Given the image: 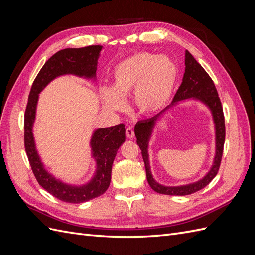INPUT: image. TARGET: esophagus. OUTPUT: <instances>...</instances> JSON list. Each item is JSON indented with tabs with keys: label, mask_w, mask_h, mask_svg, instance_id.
Segmentation results:
<instances>
[{
	"label": "esophagus",
	"mask_w": 255,
	"mask_h": 255,
	"mask_svg": "<svg viewBox=\"0 0 255 255\" xmlns=\"http://www.w3.org/2000/svg\"><path fill=\"white\" fill-rule=\"evenodd\" d=\"M126 135H127V137H128V138H133V137L135 136V133H134V129H133V128L128 127V128H126Z\"/></svg>",
	"instance_id": "1"
}]
</instances>
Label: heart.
I'll use <instances>...</instances> for the list:
<instances>
[{
  "label": "heart",
  "mask_w": 255,
  "mask_h": 255,
  "mask_svg": "<svg viewBox=\"0 0 255 255\" xmlns=\"http://www.w3.org/2000/svg\"><path fill=\"white\" fill-rule=\"evenodd\" d=\"M177 75L179 70L171 59L150 52L134 54L115 67L113 88L101 89L103 103L111 111H123L125 98L134 92L140 112L155 113L170 99Z\"/></svg>",
  "instance_id": "1"
}]
</instances>
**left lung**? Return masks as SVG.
<instances>
[{"instance_id":"8db88e82","label":"left lung","mask_w":255,"mask_h":255,"mask_svg":"<svg viewBox=\"0 0 255 255\" xmlns=\"http://www.w3.org/2000/svg\"><path fill=\"white\" fill-rule=\"evenodd\" d=\"M189 98L198 99L210 107L213 114L216 128V156L214 159V165L210 172L199 182L189 185H184V186L167 187L154 181L151 174L148 155V143L154 125H155L157 119L160 117V114H163V112H165L167 109L152 118L138 121L135 126V136L137 138V144L139 145L141 150L145 167L146 180H148L151 188L161 195L186 196L194 194V192L204 188L207 184H210V182L214 179L219 170L223 153V145H225L226 139L225 116H223L221 101L211 76L207 74L203 67L198 63L188 51H185V73L182 83L179 89L175 92L170 106H172L176 102L182 101V100Z\"/></svg>"}]
</instances>
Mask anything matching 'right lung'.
I'll list each match as a JSON object with an SVG mask.
<instances>
[{"mask_svg": "<svg viewBox=\"0 0 255 255\" xmlns=\"http://www.w3.org/2000/svg\"><path fill=\"white\" fill-rule=\"evenodd\" d=\"M102 45H89L79 49L60 50L50 57L30 88L24 114V146L26 155L37 182L52 196L69 203H82L103 195L109 188L112 177V166L119 146L126 140L125 125L99 128L91 138L92 155L97 160L96 174L88 184L72 186L52 176L45 169L35 148L33 123L39 92L47 85L63 74H75L92 79L96 76L98 58Z\"/></svg>", "mask_w": 255, "mask_h": 255, "instance_id": "add662e5", "label": "right lung"}]
</instances>
